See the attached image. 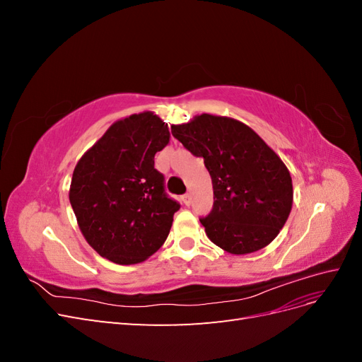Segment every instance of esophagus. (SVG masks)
Returning a JSON list of instances; mask_svg holds the SVG:
<instances>
[{
  "label": "esophagus",
  "mask_w": 362,
  "mask_h": 362,
  "mask_svg": "<svg viewBox=\"0 0 362 362\" xmlns=\"http://www.w3.org/2000/svg\"><path fill=\"white\" fill-rule=\"evenodd\" d=\"M182 202H184V205H190L192 204V194L190 193H187V194H184L182 196Z\"/></svg>",
  "instance_id": "1"
}]
</instances>
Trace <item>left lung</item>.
Returning a JSON list of instances; mask_svg holds the SVG:
<instances>
[{
  "instance_id": "8db88e82",
  "label": "left lung",
  "mask_w": 362,
  "mask_h": 362,
  "mask_svg": "<svg viewBox=\"0 0 362 362\" xmlns=\"http://www.w3.org/2000/svg\"><path fill=\"white\" fill-rule=\"evenodd\" d=\"M170 129L210 172L213 210L199 218L208 238L234 255L272 243L293 205L290 172L276 152L246 124L226 116L204 113Z\"/></svg>"
}]
</instances>
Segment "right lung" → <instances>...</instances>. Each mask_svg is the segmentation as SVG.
Returning a JSON list of instances; mask_svg holds the SVG:
<instances>
[{
    "label": "right lung",
    "instance_id": "right-lung-1",
    "mask_svg": "<svg viewBox=\"0 0 362 362\" xmlns=\"http://www.w3.org/2000/svg\"><path fill=\"white\" fill-rule=\"evenodd\" d=\"M168 124L152 112L124 117L84 152L69 201L80 231L101 257L137 264L166 242L180 204L164 192L154 157L169 144Z\"/></svg>",
    "mask_w": 362,
    "mask_h": 362
}]
</instances>
